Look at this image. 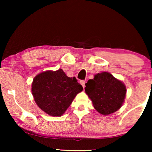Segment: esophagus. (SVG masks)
<instances>
[{
	"instance_id": "1",
	"label": "esophagus",
	"mask_w": 152,
	"mask_h": 152,
	"mask_svg": "<svg viewBox=\"0 0 152 152\" xmlns=\"http://www.w3.org/2000/svg\"><path fill=\"white\" fill-rule=\"evenodd\" d=\"M85 83H86V82H85L84 80H81L80 81V84H82V87L84 88V87H85Z\"/></svg>"
}]
</instances>
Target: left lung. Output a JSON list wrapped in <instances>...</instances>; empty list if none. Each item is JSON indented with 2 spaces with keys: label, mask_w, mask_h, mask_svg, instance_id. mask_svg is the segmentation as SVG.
Returning a JSON list of instances; mask_svg holds the SVG:
<instances>
[{
  "label": "left lung",
  "mask_w": 152,
  "mask_h": 152,
  "mask_svg": "<svg viewBox=\"0 0 152 152\" xmlns=\"http://www.w3.org/2000/svg\"><path fill=\"white\" fill-rule=\"evenodd\" d=\"M85 91L94 108L102 115H109L122 107L126 95V87L109 72L95 75L86 83Z\"/></svg>",
  "instance_id": "obj_1"
}]
</instances>
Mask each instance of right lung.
<instances>
[{
  "instance_id": "obj_1",
  "label": "right lung",
  "mask_w": 152,
  "mask_h": 152,
  "mask_svg": "<svg viewBox=\"0 0 152 152\" xmlns=\"http://www.w3.org/2000/svg\"><path fill=\"white\" fill-rule=\"evenodd\" d=\"M83 87L77 80L68 77L63 70L41 72L35 77L32 92L37 104L52 116H61Z\"/></svg>"
}]
</instances>
